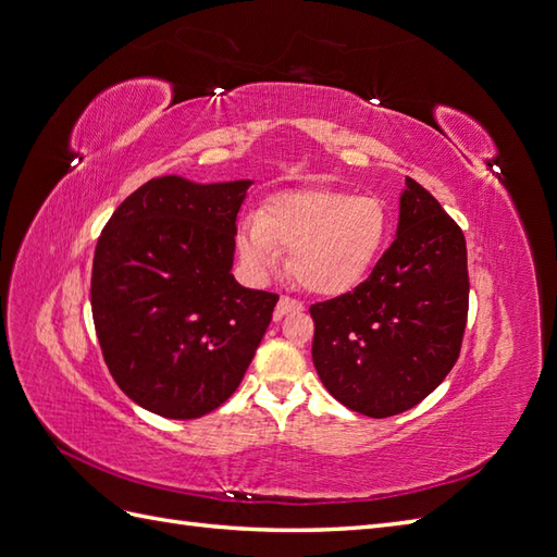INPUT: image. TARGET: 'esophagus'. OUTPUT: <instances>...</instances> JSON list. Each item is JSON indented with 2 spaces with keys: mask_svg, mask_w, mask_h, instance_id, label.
Returning a JSON list of instances; mask_svg holds the SVG:
<instances>
[{
  "mask_svg": "<svg viewBox=\"0 0 557 557\" xmlns=\"http://www.w3.org/2000/svg\"><path fill=\"white\" fill-rule=\"evenodd\" d=\"M296 310H304V304H301V301L292 299V296H280L277 308H275V315H277V318L287 315V313H296Z\"/></svg>",
  "mask_w": 557,
  "mask_h": 557,
  "instance_id": "1",
  "label": "esophagus"
}]
</instances>
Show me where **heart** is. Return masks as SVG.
Masks as SVG:
<instances>
[{"label":"heart","instance_id":"b5f03b06","mask_svg":"<svg viewBox=\"0 0 557 557\" xmlns=\"http://www.w3.org/2000/svg\"><path fill=\"white\" fill-rule=\"evenodd\" d=\"M386 237V209L377 197H354L334 187H294L273 194L258 215L237 230L239 253L256 273L280 265L299 287L334 296L366 277Z\"/></svg>","mask_w":557,"mask_h":557}]
</instances>
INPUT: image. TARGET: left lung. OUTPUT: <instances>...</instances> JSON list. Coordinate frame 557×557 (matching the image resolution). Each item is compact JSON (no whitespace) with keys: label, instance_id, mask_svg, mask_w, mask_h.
I'll return each instance as SVG.
<instances>
[{"label":"left lung","instance_id":"obj_1","mask_svg":"<svg viewBox=\"0 0 557 557\" xmlns=\"http://www.w3.org/2000/svg\"><path fill=\"white\" fill-rule=\"evenodd\" d=\"M406 185L396 239L370 277L310 306L322 384L368 418L398 416L430 396L456 366L468 322L462 230L416 180Z\"/></svg>","mask_w":557,"mask_h":557}]
</instances>
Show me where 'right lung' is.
I'll return each mask as SVG.
<instances>
[{
    "label": "right lung",
    "instance_id": "right-lung-1",
    "mask_svg": "<svg viewBox=\"0 0 557 557\" xmlns=\"http://www.w3.org/2000/svg\"><path fill=\"white\" fill-rule=\"evenodd\" d=\"M249 185L149 180L101 230L89 287L101 356L123 394L161 418L223 406L273 320L280 296L230 273Z\"/></svg>",
    "mask_w": 557,
    "mask_h": 557
}]
</instances>
